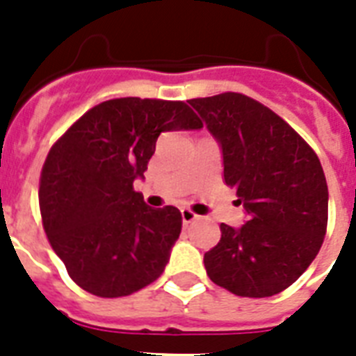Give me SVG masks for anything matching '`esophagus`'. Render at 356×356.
I'll use <instances>...</instances> for the list:
<instances>
[{
  "label": "esophagus",
  "instance_id": "obj_1",
  "mask_svg": "<svg viewBox=\"0 0 356 356\" xmlns=\"http://www.w3.org/2000/svg\"><path fill=\"white\" fill-rule=\"evenodd\" d=\"M181 218H183V223H192L197 220V214H194V212L190 211V209H181Z\"/></svg>",
  "mask_w": 356,
  "mask_h": 356
}]
</instances>
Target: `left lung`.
I'll return each mask as SVG.
<instances>
[{"label":"left lung","instance_id":"8db88e82","mask_svg":"<svg viewBox=\"0 0 356 356\" xmlns=\"http://www.w3.org/2000/svg\"><path fill=\"white\" fill-rule=\"evenodd\" d=\"M222 149L223 179L248 222L222 223L205 253L212 282L242 298H270L299 279L327 229L329 190L320 159L273 111L225 92L190 99Z\"/></svg>","mask_w":356,"mask_h":356}]
</instances>
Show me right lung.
<instances>
[{"mask_svg": "<svg viewBox=\"0 0 356 356\" xmlns=\"http://www.w3.org/2000/svg\"><path fill=\"white\" fill-rule=\"evenodd\" d=\"M201 127L183 102L120 97L90 108L55 142L42 168V222L83 290L122 298L161 277L181 212L147 207L133 183L144 179L161 133Z\"/></svg>", "mask_w": 356, "mask_h": 356, "instance_id": "add662e5", "label": "right lung"}]
</instances>
